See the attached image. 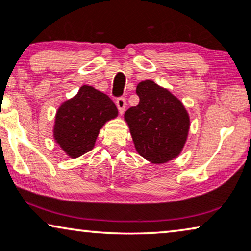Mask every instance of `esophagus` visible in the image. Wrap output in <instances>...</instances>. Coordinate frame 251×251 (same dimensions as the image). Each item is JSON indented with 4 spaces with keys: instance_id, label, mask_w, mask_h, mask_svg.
I'll list each match as a JSON object with an SVG mask.
<instances>
[{
    "instance_id": "34e87169",
    "label": "esophagus",
    "mask_w": 251,
    "mask_h": 251,
    "mask_svg": "<svg viewBox=\"0 0 251 251\" xmlns=\"http://www.w3.org/2000/svg\"><path fill=\"white\" fill-rule=\"evenodd\" d=\"M115 104H116V107H118V109H119V112L122 114V113L125 112L126 105V98H125V97H119V98H116Z\"/></svg>"
}]
</instances>
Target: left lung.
Instances as JSON below:
<instances>
[{
	"mask_svg": "<svg viewBox=\"0 0 251 251\" xmlns=\"http://www.w3.org/2000/svg\"><path fill=\"white\" fill-rule=\"evenodd\" d=\"M139 104L126 112L135 147L153 163H164L180 153L186 142L190 119L178 99L153 81L137 85Z\"/></svg>",
	"mask_w": 251,
	"mask_h": 251,
	"instance_id": "1",
	"label": "left lung"
}]
</instances>
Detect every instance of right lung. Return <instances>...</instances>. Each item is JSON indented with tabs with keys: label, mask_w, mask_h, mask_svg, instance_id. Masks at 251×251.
I'll list each match as a JSON object with an SVG mask.
<instances>
[{
	"label": "right lung",
	"mask_w": 251,
	"mask_h": 251,
	"mask_svg": "<svg viewBox=\"0 0 251 251\" xmlns=\"http://www.w3.org/2000/svg\"><path fill=\"white\" fill-rule=\"evenodd\" d=\"M116 115L118 108L107 95L83 85L75 97L58 109L54 139L75 159L92 150L99 130Z\"/></svg>",
	"instance_id": "add662e5"
}]
</instances>
